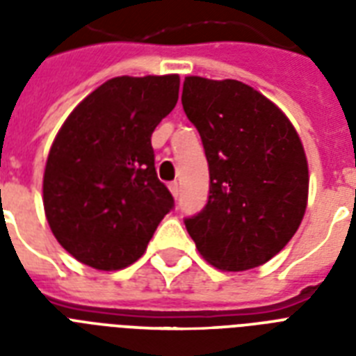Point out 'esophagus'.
<instances>
[{
	"instance_id": "1",
	"label": "esophagus",
	"mask_w": 356,
	"mask_h": 356,
	"mask_svg": "<svg viewBox=\"0 0 356 356\" xmlns=\"http://www.w3.org/2000/svg\"><path fill=\"white\" fill-rule=\"evenodd\" d=\"M168 188H170V192H172L173 197L177 200V197H179V184L177 183H170V186H168Z\"/></svg>"
}]
</instances>
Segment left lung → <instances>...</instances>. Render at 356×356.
I'll return each mask as SVG.
<instances>
[{
  "label": "left lung",
  "instance_id": "obj_1",
  "mask_svg": "<svg viewBox=\"0 0 356 356\" xmlns=\"http://www.w3.org/2000/svg\"><path fill=\"white\" fill-rule=\"evenodd\" d=\"M183 108L200 131L211 190L184 225L201 257L223 271L266 264L301 225L309 162L298 131L245 83L184 77Z\"/></svg>",
  "mask_w": 356,
  "mask_h": 356
}]
</instances>
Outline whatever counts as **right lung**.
I'll return each mask as SVG.
<instances>
[{
    "label": "right lung",
    "instance_id": "right-lung-1",
    "mask_svg": "<svg viewBox=\"0 0 356 356\" xmlns=\"http://www.w3.org/2000/svg\"><path fill=\"white\" fill-rule=\"evenodd\" d=\"M179 83L177 74L108 79L58 129L44 170V212L53 236L83 264L131 266L172 211L151 134L177 105Z\"/></svg>",
    "mask_w": 356,
    "mask_h": 356
}]
</instances>
